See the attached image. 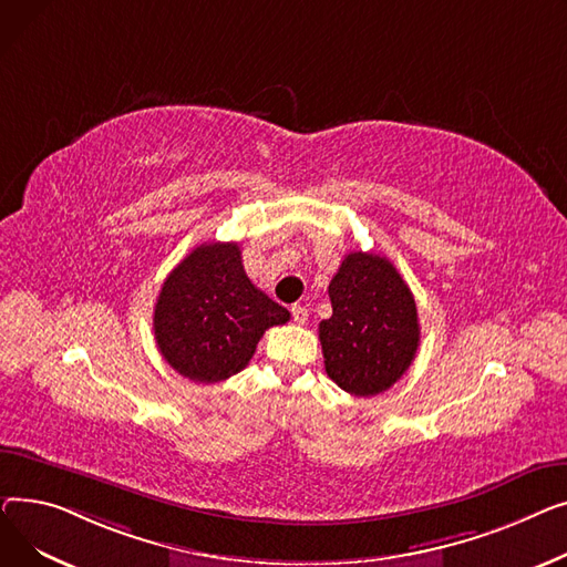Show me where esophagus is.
Here are the masks:
<instances>
[{
	"instance_id": "obj_1",
	"label": "esophagus",
	"mask_w": 567,
	"mask_h": 567,
	"mask_svg": "<svg viewBox=\"0 0 567 567\" xmlns=\"http://www.w3.org/2000/svg\"><path fill=\"white\" fill-rule=\"evenodd\" d=\"M290 313H292V320H295L297 324H305V322L309 320V311H307L302 305H292Z\"/></svg>"
}]
</instances>
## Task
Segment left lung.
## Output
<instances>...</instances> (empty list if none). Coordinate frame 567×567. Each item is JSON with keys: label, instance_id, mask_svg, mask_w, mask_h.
I'll use <instances>...</instances> for the list:
<instances>
[{"label": "left lung", "instance_id": "8db88e82", "mask_svg": "<svg viewBox=\"0 0 567 567\" xmlns=\"http://www.w3.org/2000/svg\"><path fill=\"white\" fill-rule=\"evenodd\" d=\"M331 318L322 320L324 371L343 391L378 395L410 369L421 327L416 302L393 262L352 251L329 284Z\"/></svg>", "mask_w": 567, "mask_h": 567}]
</instances>
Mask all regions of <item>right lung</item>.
I'll return each mask as SVG.
<instances>
[{"label": "right lung", "instance_id": "right-lung-1", "mask_svg": "<svg viewBox=\"0 0 567 567\" xmlns=\"http://www.w3.org/2000/svg\"><path fill=\"white\" fill-rule=\"evenodd\" d=\"M288 320L290 313L249 281L238 243H208L162 284L153 329L176 373L213 384L240 373L265 329Z\"/></svg>", "mask_w": 567, "mask_h": 567}]
</instances>
